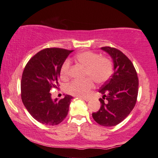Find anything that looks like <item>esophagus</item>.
I'll return each mask as SVG.
<instances>
[{"label":"esophagus","mask_w":158,"mask_h":158,"mask_svg":"<svg viewBox=\"0 0 158 158\" xmlns=\"http://www.w3.org/2000/svg\"><path fill=\"white\" fill-rule=\"evenodd\" d=\"M79 98H81V99H82V100H85V101H89V98H84V97H79Z\"/></svg>","instance_id":"esophagus-1"}]
</instances>
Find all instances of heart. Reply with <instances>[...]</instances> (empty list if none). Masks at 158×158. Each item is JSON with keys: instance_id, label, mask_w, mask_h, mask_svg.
<instances>
[{"instance_id": "b5f03b06", "label": "heart", "mask_w": 158, "mask_h": 158, "mask_svg": "<svg viewBox=\"0 0 158 158\" xmlns=\"http://www.w3.org/2000/svg\"><path fill=\"white\" fill-rule=\"evenodd\" d=\"M77 61L85 67V77L84 80L72 81L66 87L69 94L75 96L85 97L89 93L94 87L92 79L98 84H102L110 78L113 72V64L106 57L92 51H83L76 55ZM70 72V61L66 60L60 67V73L63 79H68Z\"/></svg>"}]
</instances>
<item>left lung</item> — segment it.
Returning <instances> with one entry per match:
<instances>
[{
  "label": "left lung",
  "mask_w": 158,
  "mask_h": 158,
  "mask_svg": "<svg viewBox=\"0 0 158 158\" xmlns=\"http://www.w3.org/2000/svg\"><path fill=\"white\" fill-rule=\"evenodd\" d=\"M113 59V74L100 87L101 106L92 117L102 127H114L123 121L135 106L139 79L133 64L119 50L102 47Z\"/></svg>",
  "instance_id": "1"
}]
</instances>
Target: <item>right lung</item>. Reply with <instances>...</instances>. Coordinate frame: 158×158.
Listing matches in <instances>:
<instances>
[{
  "label": "right lung",
  "mask_w": 158,
  "mask_h": 158,
  "mask_svg": "<svg viewBox=\"0 0 158 158\" xmlns=\"http://www.w3.org/2000/svg\"><path fill=\"white\" fill-rule=\"evenodd\" d=\"M73 50L45 48L27 63L21 80L22 100L31 116L45 125H58L69 112L72 97L66 94L60 100L52 99L50 90L58 87L60 70Z\"/></svg>",
  "instance_id": "1"
}]
</instances>
